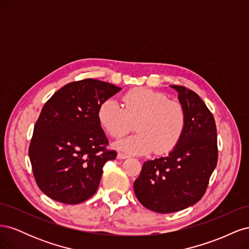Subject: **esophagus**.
Returning <instances> with one entry per match:
<instances>
[{"label":"esophagus","mask_w":249,"mask_h":249,"mask_svg":"<svg viewBox=\"0 0 249 249\" xmlns=\"http://www.w3.org/2000/svg\"><path fill=\"white\" fill-rule=\"evenodd\" d=\"M126 158H129V156H127L126 154H124V153L117 154V159H126Z\"/></svg>","instance_id":"1"}]
</instances>
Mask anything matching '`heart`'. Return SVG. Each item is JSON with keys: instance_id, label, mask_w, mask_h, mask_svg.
Masks as SVG:
<instances>
[{"instance_id": "b5f03b06", "label": "heart", "mask_w": 249, "mask_h": 249, "mask_svg": "<svg viewBox=\"0 0 249 249\" xmlns=\"http://www.w3.org/2000/svg\"><path fill=\"white\" fill-rule=\"evenodd\" d=\"M124 108L106 99L97 109V119L108 135L120 138L136 123L137 134L116 142V147L129 154H167L182 139L187 126V113L182 104L164 93L135 88L124 94Z\"/></svg>"}]
</instances>
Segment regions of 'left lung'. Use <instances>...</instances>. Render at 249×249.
<instances>
[{
  "label": "left lung",
  "mask_w": 249,
  "mask_h": 249,
  "mask_svg": "<svg viewBox=\"0 0 249 249\" xmlns=\"http://www.w3.org/2000/svg\"><path fill=\"white\" fill-rule=\"evenodd\" d=\"M187 113L182 139L167 157L143 163L134 191L141 205L157 213L178 212L206 193L218 160L215 119L197 93L172 85Z\"/></svg>",
  "instance_id": "1"
}]
</instances>
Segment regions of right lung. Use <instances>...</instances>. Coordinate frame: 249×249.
I'll return each instance as SVG.
<instances>
[{"mask_svg": "<svg viewBox=\"0 0 249 249\" xmlns=\"http://www.w3.org/2000/svg\"><path fill=\"white\" fill-rule=\"evenodd\" d=\"M122 89L107 82H71L44 104L29 146L34 178L56 201L77 205L100 185L103 167L117 153L97 119L100 104Z\"/></svg>", "mask_w": 249, "mask_h": 249, "instance_id": "right-lung-1", "label": "right lung"}]
</instances>
